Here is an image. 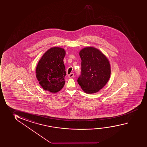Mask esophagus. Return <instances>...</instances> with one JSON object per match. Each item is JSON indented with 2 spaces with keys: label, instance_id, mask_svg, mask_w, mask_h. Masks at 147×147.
<instances>
[{
  "label": "esophagus",
  "instance_id": "esophagus-1",
  "mask_svg": "<svg viewBox=\"0 0 147 147\" xmlns=\"http://www.w3.org/2000/svg\"><path fill=\"white\" fill-rule=\"evenodd\" d=\"M68 76H69V78H73V77L74 76V73H71L70 74H69Z\"/></svg>",
  "mask_w": 147,
  "mask_h": 147
}]
</instances>
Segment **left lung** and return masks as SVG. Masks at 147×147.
Masks as SVG:
<instances>
[{"label":"left lung","mask_w":147,"mask_h":147,"mask_svg":"<svg viewBox=\"0 0 147 147\" xmlns=\"http://www.w3.org/2000/svg\"><path fill=\"white\" fill-rule=\"evenodd\" d=\"M82 60L81 74L78 82L84 92H98L108 82L111 76V66L107 57L98 49L85 47L80 52Z\"/></svg>","instance_id":"obj_1"}]
</instances>
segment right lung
<instances>
[{
	"instance_id": "add662e5",
	"label": "right lung",
	"mask_w": 147,
	"mask_h": 147,
	"mask_svg": "<svg viewBox=\"0 0 147 147\" xmlns=\"http://www.w3.org/2000/svg\"><path fill=\"white\" fill-rule=\"evenodd\" d=\"M65 55V49L61 47H52L44 53L38 61L36 76L45 90L55 93L63 87L66 75L63 63Z\"/></svg>"
}]
</instances>
